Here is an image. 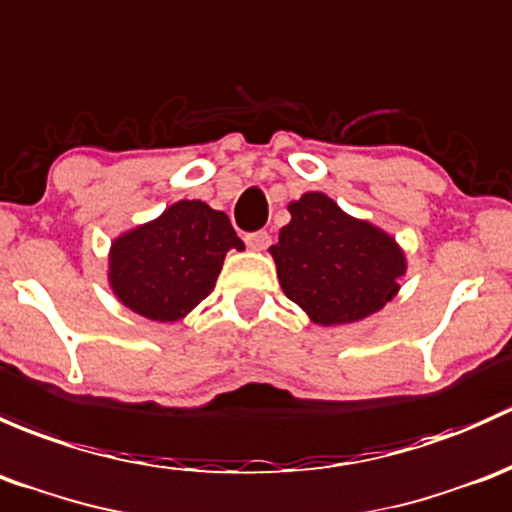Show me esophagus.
I'll use <instances>...</instances> for the list:
<instances>
[{
	"instance_id": "34e87169",
	"label": "esophagus",
	"mask_w": 512,
	"mask_h": 512,
	"mask_svg": "<svg viewBox=\"0 0 512 512\" xmlns=\"http://www.w3.org/2000/svg\"><path fill=\"white\" fill-rule=\"evenodd\" d=\"M246 246L254 251H266L268 244H271V236H268V231H254V234H246L244 236Z\"/></svg>"
}]
</instances>
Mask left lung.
Returning <instances> with one entry per match:
<instances>
[{"label": "left lung", "mask_w": 512, "mask_h": 512, "mask_svg": "<svg viewBox=\"0 0 512 512\" xmlns=\"http://www.w3.org/2000/svg\"><path fill=\"white\" fill-rule=\"evenodd\" d=\"M291 224L271 246L283 293L318 325L357 323L399 291L407 258L382 229L342 212L323 192L288 204Z\"/></svg>", "instance_id": "8db88e82"}]
</instances>
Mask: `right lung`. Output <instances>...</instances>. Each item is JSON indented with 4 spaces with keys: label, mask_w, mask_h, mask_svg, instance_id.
I'll use <instances>...</instances> for the list:
<instances>
[{
    "label": "right lung",
    "mask_w": 512,
    "mask_h": 512,
    "mask_svg": "<svg viewBox=\"0 0 512 512\" xmlns=\"http://www.w3.org/2000/svg\"><path fill=\"white\" fill-rule=\"evenodd\" d=\"M229 249H244L229 217L182 199L113 241L110 288L142 318L175 323L214 291Z\"/></svg>",
    "instance_id": "right-lung-1"
}]
</instances>
